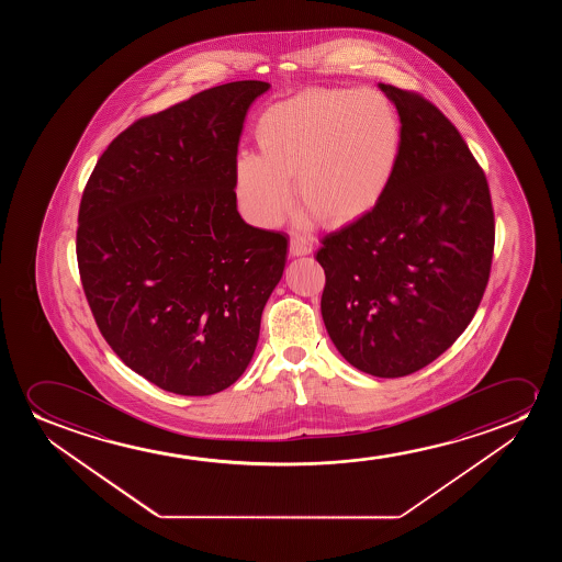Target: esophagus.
<instances>
[{
    "mask_svg": "<svg viewBox=\"0 0 562 562\" xmlns=\"http://www.w3.org/2000/svg\"><path fill=\"white\" fill-rule=\"evenodd\" d=\"M313 254V241L301 236H293L290 239V257H303V255Z\"/></svg>",
    "mask_w": 562,
    "mask_h": 562,
    "instance_id": "obj_1",
    "label": "esophagus"
}]
</instances>
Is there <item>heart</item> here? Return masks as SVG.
Wrapping results in <instances>:
<instances>
[{
  "label": "heart",
  "mask_w": 562,
  "mask_h": 562,
  "mask_svg": "<svg viewBox=\"0 0 562 562\" xmlns=\"http://www.w3.org/2000/svg\"><path fill=\"white\" fill-rule=\"evenodd\" d=\"M261 154L241 151L234 192L249 223L274 228L292 207L301 218L347 224L384 200L400 165L403 126L376 90H307L270 105L257 123Z\"/></svg>",
  "instance_id": "b5f03b06"
}]
</instances>
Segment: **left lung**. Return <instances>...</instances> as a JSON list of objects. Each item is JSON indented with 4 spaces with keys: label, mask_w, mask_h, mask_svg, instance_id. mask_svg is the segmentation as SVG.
<instances>
[{
    "label": "left lung",
    "mask_w": 562,
    "mask_h": 562,
    "mask_svg": "<svg viewBox=\"0 0 562 562\" xmlns=\"http://www.w3.org/2000/svg\"><path fill=\"white\" fill-rule=\"evenodd\" d=\"M400 113L403 146L374 211L331 232L316 261L321 311L355 369L400 378L453 346L492 269V198L459 131L418 93L378 85Z\"/></svg>",
    "instance_id": "1"
}]
</instances>
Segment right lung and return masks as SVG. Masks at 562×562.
<instances>
[{"label":"right lung","mask_w":562,"mask_h":562,"mask_svg":"<svg viewBox=\"0 0 562 562\" xmlns=\"http://www.w3.org/2000/svg\"><path fill=\"white\" fill-rule=\"evenodd\" d=\"M269 82L215 86L119 134L80 201L77 257L103 338L165 392L213 395L254 359L288 238L238 213L234 162Z\"/></svg>","instance_id":"1"}]
</instances>
